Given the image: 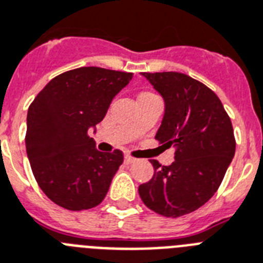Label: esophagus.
Listing matches in <instances>:
<instances>
[{
  "instance_id": "34e87169",
  "label": "esophagus",
  "mask_w": 263,
  "mask_h": 263,
  "mask_svg": "<svg viewBox=\"0 0 263 263\" xmlns=\"http://www.w3.org/2000/svg\"><path fill=\"white\" fill-rule=\"evenodd\" d=\"M135 161H136L135 158L128 157V155H125V157H124V162H125V163H127V165H131V163H134V162H135Z\"/></svg>"
}]
</instances>
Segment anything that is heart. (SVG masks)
<instances>
[{"mask_svg":"<svg viewBox=\"0 0 263 263\" xmlns=\"http://www.w3.org/2000/svg\"><path fill=\"white\" fill-rule=\"evenodd\" d=\"M143 95H148V93H143Z\"/></svg>","mask_w":263,"mask_h":263,"instance_id":"heart-1","label":"heart"}]
</instances>
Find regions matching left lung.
<instances>
[{"mask_svg":"<svg viewBox=\"0 0 263 263\" xmlns=\"http://www.w3.org/2000/svg\"><path fill=\"white\" fill-rule=\"evenodd\" d=\"M165 101L155 139L176 147L170 166L151 161L154 176L139 186L146 206L180 217L202 206L220 186L235 155L231 119L215 93L182 72H142Z\"/></svg>","mask_w":263,"mask_h":263,"instance_id":"8db88e82","label":"left lung"}]
</instances>
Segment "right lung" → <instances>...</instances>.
Returning a JSON list of instances; mask_svg holds the SVG:
<instances>
[{"label":"right lung","instance_id":"add662e5","mask_svg":"<svg viewBox=\"0 0 263 263\" xmlns=\"http://www.w3.org/2000/svg\"><path fill=\"white\" fill-rule=\"evenodd\" d=\"M132 72L80 67L55 77L36 96L27 115L25 147L46 196L69 211L97 206L105 198L123 153H101L87 135L102 121Z\"/></svg>","mask_w":263,"mask_h":263}]
</instances>
